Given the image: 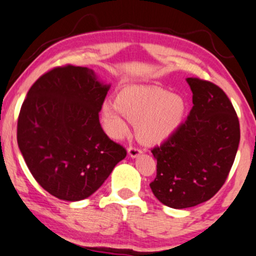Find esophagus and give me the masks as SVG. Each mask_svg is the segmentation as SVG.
<instances>
[{
	"label": "esophagus",
	"mask_w": 256,
	"mask_h": 256,
	"mask_svg": "<svg viewBox=\"0 0 256 256\" xmlns=\"http://www.w3.org/2000/svg\"><path fill=\"white\" fill-rule=\"evenodd\" d=\"M128 154H130L132 158H134V157H137V156H139V154H142V150L139 148H137V146H134V145H131V146H128Z\"/></svg>",
	"instance_id": "obj_1"
}]
</instances>
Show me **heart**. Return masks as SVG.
Masks as SVG:
<instances>
[{
    "mask_svg": "<svg viewBox=\"0 0 256 256\" xmlns=\"http://www.w3.org/2000/svg\"><path fill=\"white\" fill-rule=\"evenodd\" d=\"M186 102L157 86H126L118 92L116 102L102 106V120L112 137L128 134V119L138 122V136L144 143L156 145L166 142L182 125Z\"/></svg>",
    "mask_w": 256,
    "mask_h": 256,
    "instance_id": "heart-1",
    "label": "heart"
}]
</instances>
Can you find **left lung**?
Returning a JSON list of instances; mask_svg holds the SVG:
<instances>
[{"label":"left lung","mask_w":256,"mask_h":256,"mask_svg":"<svg viewBox=\"0 0 256 256\" xmlns=\"http://www.w3.org/2000/svg\"><path fill=\"white\" fill-rule=\"evenodd\" d=\"M192 108L169 139L151 152L157 174L154 195L170 208L195 206L221 189L240 143V122L232 102L215 84L188 78Z\"/></svg>","instance_id":"8db88e82"}]
</instances>
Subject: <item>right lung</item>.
<instances>
[{
	"label": "right lung",
	"mask_w": 256,
	"mask_h": 256,
	"mask_svg": "<svg viewBox=\"0 0 256 256\" xmlns=\"http://www.w3.org/2000/svg\"><path fill=\"white\" fill-rule=\"evenodd\" d=\"M110 87L87 67L64 64L42 74L18 119V144L35 180L50 195L80 200L96 192L124 160L108 137L99 111Z\"/></svg>",
	"instance_id": "1"
}]
</instances>
